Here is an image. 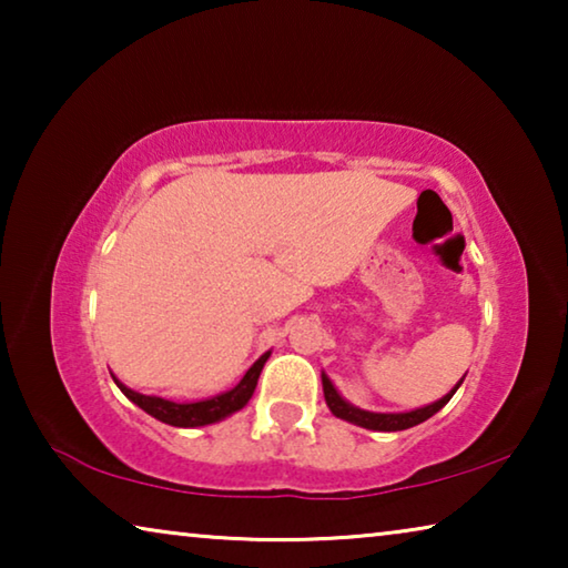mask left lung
I'll return each mask as SVG.
<instances>
[{"instance_id":"1","label":"left lung","mask_w":568,"mask_h":568,"mask_svg":"<svg viewBox=\"0 0 568 568\" xmlns=\"http://www.w3.org/2000/svg\"><path fill=\"white\" fill-rule=\"evenodd\" d=\"M323 393H325V403H328V408L333 410V416H338L343 420L348 423H355V426L361 428H368V430H406V428H413L418 426V423L428 420L430 416H436V413L446 406V403L454 398V393L458 390L460 383H464V378H460L454 390L446 393L444 398L430 403V406H423V408H416V410H408V413H371V410H363V408H355L351 406L348 400H345L338 390H335V386L331 383V378L325 376L323 373Z\"/></svg>"}]
</instances>
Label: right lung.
I'll return each mask as SVG.
<instances>
[{
    "label": "right lung",
    "instance_id": "add662e5",
    "mask_svg": "<svg viewBox=\"0 0 568 568\" xmlns=\"http://www.w3.org/2000/svg\"><path fill=\"white\" fill-rule=\"evenodd\" d=\"M267 358H271V351L263 353L261 358L250 365L247 373L240 378L235 388L220 393V396H213V398L195 400V403H175V400H168L160 396H142V393L128 388L114 376L112 378H114V383H118V388L124 393V396H128L134 406H140L142 410L150 413L152 418L168 423V426H178V428H197V426H207V423L223 420L230 416V413L243 408L245 403L253 398L257 378H261V371H263Z\"/></svg>",
    "mask_w": 568,
    "mask_h": 568
}]
</instances>
